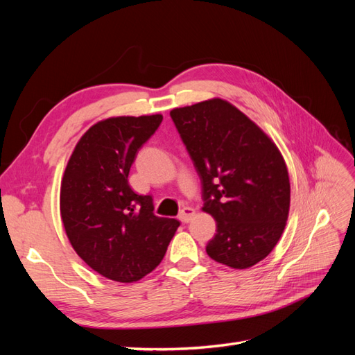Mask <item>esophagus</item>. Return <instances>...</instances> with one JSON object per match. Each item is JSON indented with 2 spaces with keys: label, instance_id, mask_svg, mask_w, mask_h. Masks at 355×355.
<instances>
[{
  "label": "esophagus",
  "instance_id": "1",
  "mask_svg": "<svg viewBox=\"0 0 355 355\" xmlns=\"http://www.w3.org/2000/svg\"><path fill=\"white\" fill-rule=\"evenodd\" d=\"M196 216V210L192 209V207H184L180 210V213H179V220H182L184 223H188L192 218Z\"/></svg>",
  "mask_w": 355,
  "mask_h": 355
}]
</instances>
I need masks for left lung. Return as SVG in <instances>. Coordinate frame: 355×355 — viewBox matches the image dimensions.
I'll return each instance as SVG.
<instances>
[{"instance_id":"1","label":"left lung","mask_w":355,"mask_h":355,"mask_svg":"<svg viewBox=\"0 0 355 355\" xmlns=\"http://www.w3.org/2000/svg\"><path fill=\"white\" fill-rule=\"evenodd\" d=\"M201 180L204 207L216 220L206 252L245 270L272 252L286 227L290 182L275 144L227 101L170 111Z\"/></svg>"}]
</instances>
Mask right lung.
I'll return each mask as SVG.
<instances>
[{
    "instance_id": "add662e5",
    "label": "right lung",
    "mask_w": 355,
    "mask_h": 355,
    "mask_svg": "<svg viewBox=\"0 0 355 355\" xmlns=\"http://www.w3.org/2000/svg\"><path fill=\"white\" fill-rule=\"evenodd\" d=\"M163 115L115 116L92 125L68 161L60 214L73 250L92 270L120 283L151 272L166 254L179 220L154 214L151 196L128 185L137 151Z\"/></svg>"
}]
</instances>
